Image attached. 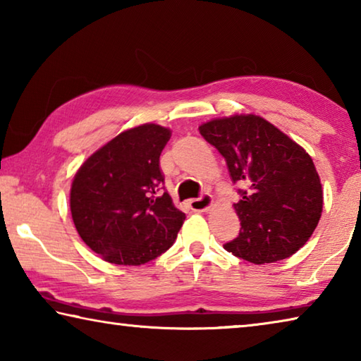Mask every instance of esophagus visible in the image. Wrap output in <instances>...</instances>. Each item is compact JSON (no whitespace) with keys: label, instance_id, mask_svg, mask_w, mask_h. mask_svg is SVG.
<instances>
[{"label":"esophagus","instance_id":"1","mask_svg":"<svg viewBox=\"0 0 361 361\" xmlns=\"http://www.w3.org/2000/svg\"><path fill=\"white\" fill-rule=\"evenodd\" d=\"M212 205H213V197L210 194H204L197 199L189 200V207H191L194 212H207Z\"/></svg>","mask_w":361,"mask_h":361}]
</instances>
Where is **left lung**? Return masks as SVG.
Returning a JSON list of instances; mask_svg holds the SVG:
<instances>
[{"mask_svg": "<svg viewBox=\"0 0 361 361\" xmlns=\"http://www.w3.org/2000/svg\"><path fill=\"white\" fill-rule=\"evenodd\" d=\"M199 132L224 157L232 181L248 188L234 204L239 237L224 250L253 264L295 255L323 210L320 176L307 151L256 114L212 119Z\"/></svg>", "mask_w": 361, "mask_h": 361, "instance_id": "left-lung-1", "label": "left lung"}]
</instances>
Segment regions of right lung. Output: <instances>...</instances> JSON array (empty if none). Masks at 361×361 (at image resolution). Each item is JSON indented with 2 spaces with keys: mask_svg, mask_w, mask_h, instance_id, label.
<instances>
[{
  "mask_svg": "<svg viewBox=\"0 0 361 361\" xmlns=\"http://www.w3.org/2000/svg\"><path fill=\"white\" fill-rule=\"evenodd\" d=\"M169 127L142 124L109 140L71 183L76 231L92 252L119 266H140L173 245L186 215L164 192L159 157Z\"/></svg>",
  "mask_w": 361,
  "mask_h": 361,
  "instance_id": "add662e5",
  "label": "right lung"
}]
</instances>
